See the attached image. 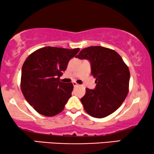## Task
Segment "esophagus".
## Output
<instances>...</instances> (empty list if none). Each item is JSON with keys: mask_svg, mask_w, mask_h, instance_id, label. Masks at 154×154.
<instances>
[{"mask_svg": "<svg viewBox=\"0 0 154 154\" xmlns=\"http://www.w3.org/2000/svg\"><path fill=\"white\" fill-rule=\"evenodd\" d=\"M73 86H74V87H77V86H79V84H78V83H75V82H73Z\"/></svg>", "mask_w": 154, "mask_h": 154, "instance_id": "esophagus-1", "label": "esophagus"}]
</instances>
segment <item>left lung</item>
I'll return each instance as SVG.
<instances>
[{
  "instance_id": "1",
  "label": "left lung",
  "mask_w": 154,
  "mask_h": 154,
  "mask_svg": "<svg viewBox=\"0 0 154 154\" xmlns=\"http://www.w3.org/2000/svg\"><path fill=\"white\" fill-rule=\"evenodd\" d=\"M77 58L91 62L95 89L85 88L81 99L85 112L95 118H103L120 107L129 92L130 73L118 53L100 46L82 49Z\"/></svg>"
}]
</instances>
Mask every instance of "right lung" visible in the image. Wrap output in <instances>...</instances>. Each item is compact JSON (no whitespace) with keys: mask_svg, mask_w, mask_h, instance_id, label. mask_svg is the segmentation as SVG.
Segmentation results:
<instances>
[{"mask_svg":"<svg viewBox=\"0 0 154 154\" xmlns=\"http://www.w3.org/2000/svg\"><path fill=\"white\" fill-rule=\"evenodd\" d=\"M79 51L60 47H45L32 53L22 68L21 91L37 112L52 117L63 111L71 97L72 83H62L60 77L70 59Z\"/></svg>","mask_w":154,"mask_h":154,"instance_id":"right-lung-1","label":"right lung"}]
</instances>
